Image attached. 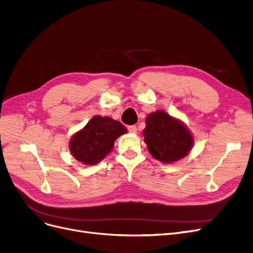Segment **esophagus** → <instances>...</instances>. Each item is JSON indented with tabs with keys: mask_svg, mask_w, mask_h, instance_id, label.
Returning a JSON list of instances; mask_svg holds the SVG:
<instances>
[{
	"mask_svg": "<svg viewBox=\"0 0 253 253\" xmlns=\"http://www.w3.org/2000/svg\"><path fill=\"white\" fill-rule=\"evenodd\" d=\"M128 131H129L130 133H136V131H137V129H136V126H134V125L128 126Z\"/></svg>",
	"mask_w": 253,
	"mask_h": 253,
	"instance_id": "esophagus-1",
	"label": "esophagus"
}]
</instances>
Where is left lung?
Here are the masks:
<instances>
[{
    "instance_id": "8db88e82",
    "label": "left lung",
    "mask_w": 253,
    "mask_h": 253,
    "mask_svg": "<svg viewBox=\"0 0 253 253\" xmlns=\"http://www.w3.org/2000/svg\"><path fill=\"white\" fill-rule=\"evenodd\" d=\"M151 155L164 163L184 158L193 146V136L180 120L163 111L150 114L142 131Z\"/></svg>"
}]
</instances>
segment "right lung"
Segmentation results:
<instances>
[{
	"label": "right lung",
	"mask_w": 253,
	"mask_h": 253,
	"mask_svg": "<svg viewBox=\"0 0 253 253\" xmlns=\"http://www.w3.org/2000/svg\"><path fill=\"white\" fill-rule=\"evenodd\" d=\"M127 129L112 118L95 116L70 140L72 156L85 166H94L112 152L115 140Z\"/></svg>",
	"instance_id": "obj_1"
}]
</instances>
